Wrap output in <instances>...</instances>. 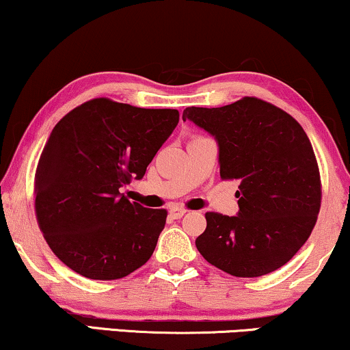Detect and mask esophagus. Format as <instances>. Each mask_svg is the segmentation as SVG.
<instances>
[{
  "instance_id": "esophagus-1",
  "label": "esophagus",
  "mask_w": 350,
  "mask_h": 350,
  "mask_svg": "<svg viewBox=\"0 0 350 350\" xmlns=\"http://www.w3.org/2000/svg\"><path fill=\"white\" fill-rule=\"evenodd\" d=\"M168 213H170V215L174 219H180V217H183L185 214H187V209L182 208V206H172Z\"/></svg>"
}]
</instances>
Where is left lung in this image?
Wrapping results in <instances>:
<instances>
[{"label": "left lung", "mask_w": 350, "mask_h": 350, "mask_svg": "<svg viewBox=\"0 0 350 350\" xmlns=\"http://www.w3.org/2000/svg\"><path fill=\"white\" fill-rule=\"evenodd\" d=\"M219 144L222 180H239V214L206 213L196 248L235 278L279 269L304 247L321 206L320 168L299 122L273 103L243 97L217 109L188 107Z\"/></svg>", "instance_id": "left-lung-1"}]
</instances>
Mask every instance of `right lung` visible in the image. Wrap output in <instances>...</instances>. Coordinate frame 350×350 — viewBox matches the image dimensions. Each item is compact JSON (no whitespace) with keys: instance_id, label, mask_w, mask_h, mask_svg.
Wrapping results in <instances>:
<instances>
[{"instance_id":"obj_1","label":"right lung","mask_w":350,"mask_h":350,"mask_svg":"<svg viewBox=\"0 0 350 350\" xmlns=\"http://www.w3.org/2000/svg\"><path fill=\"white\" fill-rule=\"evenodd\" d=\"M178 110L100 97L64 115L36 170V215L59 261L84 278L122 279L152 256L167 211L120 193L141 180L178 124Z\"/></svg>"}]
</instances>
